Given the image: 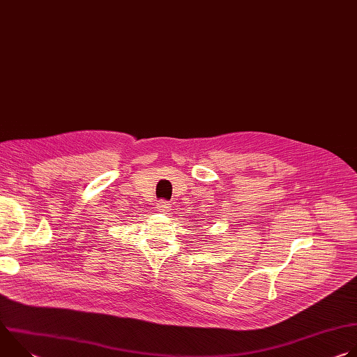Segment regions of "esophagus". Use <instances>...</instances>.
<instances>
[{
    "label": "esophagus",
    "instance_id": "esophagus-1",
    "mask_svg": "<svg viewBox=\"0 0 357 357\" xmlns=\"http://www.w3.org/2000/svg\"><path fill=\"white\" fill-rule=\"evenodd\" d=\"M169 209H171L169 202H167V200L158 202V205H157V211H158V212H167V211H169Z\"/></svg>",
    "mask_w": 357,
    "mask_h": 357
}]
</instances>
